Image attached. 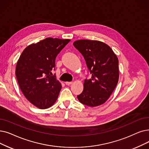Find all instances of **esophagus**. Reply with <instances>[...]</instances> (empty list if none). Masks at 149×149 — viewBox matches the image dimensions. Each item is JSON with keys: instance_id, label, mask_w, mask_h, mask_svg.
I'll use <instances>...</instances> for the list:
<instances>
[{"instance_id": "esophagus-1", "label": "esophagus", "mask_w": 149, "mask_h": 149, "mask_svg": "<svg viewBox=\"0 0 149 149\" xmlns=\"http://www.w3.org/2000/svg\"><path fill=\"white\" fill-rule=\"evenodd\" d=\"M73 82L72 81H66L65 82V84L67 85H71V84H72Z\"/></svg>"}]
</instances>
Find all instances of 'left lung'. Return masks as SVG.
Returning a JSON list of instances; mask_svg holds the SVG:
<instances>
[{
	"label": "left lung",
	"instance_id": "8db88e82",
	"mask_svg": "<svg viewBox=\"0 0 149 149\" xmlns=\"http://www.w3.org/2000/svg\"><path fill=\"white\" fill-rule=\"evenodd\" d=\"M83 56L91 74L86 79L83 92L77 98L82 104L97 107L104 103L119 80V61L111 47L99 41L81 40L73 43Z\"/></svg>",
	"mask_w": 149,
	"mask_h": 149
}]
</instances>
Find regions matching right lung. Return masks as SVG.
Returning <instances> with one entry per match:
<instances>
[{
  "label": "right lung",
  "mask_w": 149,
  "mask_h": 149,
  "mask_svg": "<svg viewBox=\"0 0 149 149\" xmlns=\"http://www.w3.org/2000/svg\"><path fill=\"white\" fill-rule=\"evenodd\" d=\"M70 40L47 38L25 48L17 61L16 76L26 99L40 109L54 105L61 85L52 75L56 57Z\"/></svg>",
  "instance_id": "right-lung-1"
}]
</instances>
